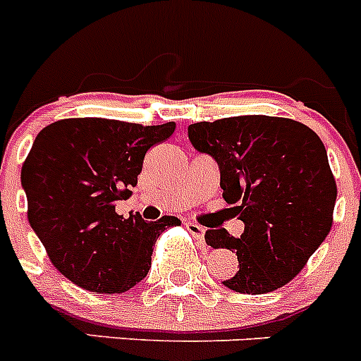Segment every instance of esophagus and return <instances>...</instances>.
Wrapping results in <instances>:
<instances>
[{"instance_id":"obj_1","label":"esophagus","mask_w":361,"mask_h":361,"mask_svg":"<svg viewBox=\"0 0 361 361\" xmlns=\"http://www.w3.org/2000/svg\"><path fill=\"white\" fill-rule=\"evenodd\" d=\"M186 228H188V231L193 235V237H197V238H200V240H202L204 233H206V228H202V226L197 224V222H191V220H190V222H186Z\"/></svg>"}]
</instances>
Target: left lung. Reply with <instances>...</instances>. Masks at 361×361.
<instances>
[{
    "label": "left lung",
    "mask_w": 361,
    "mask_h": 361,
    "mask_svg": "<svg viewBox=\"0 0 361 361\" xmlns=\"http://www.w3.org/2000/svg\"><path fill=\"white\" fill-rule=\"evenodd\" d=\"M193 148L219 164L222 197L244 222L240 238L208 229L206 244L237 251L224 286L264 295L298 275L333 226L336 183L320 137L293 119L226 117L188 126Z\"/></svg>",
    "instance_id": "obj_1"
}]
</instances>
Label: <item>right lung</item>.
Segmentation results:
<instances>
[{"label": "right lung", "instance_id": "right-lung-1", "mask_svg": "<svg viewBox=\"0 0 361 361\" xmlns=\"http://www.w3.org/2000/svg\"><path fill=\"white\" fill-rule=\"evenodd\" d=\"M175 123L142 126L101 117L63 119L37 133L21 168L28 222L57 271L92 293H124L148 275L153 245L177 216L128 219L116 204L132 195L145 155Z\"/></svg>", "mask_w": 361, "mask_h": 361}]
</instances>
